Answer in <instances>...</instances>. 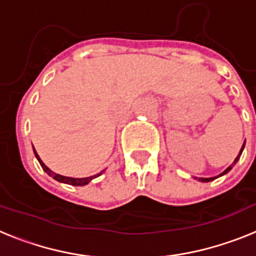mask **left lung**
<instances>
[{"instance_id": "left-lung-1", "label": "left lung", "mask_w": 256, "mask_h": 256, "mask_svg": "<svg viewBox=\"0 0 256 256\" xmlns=\"http://www.w3.org/2000/svg\"><path fill=\"white\" fill-rule=\"evenodd\" d=\"M244 148H245V142H244L242 148H241V151H240V154H238V155H237V158H236V159H234V162H232V165H230V166H228V168L226 169V170L223 172V173H222L220 176H223V174H226V173H227V172H230V169H232V166H234V165L236 164L237 162H238L240 156H241V154H242V150H244ZM216 178H218V177H212V178H200V180H201V182H210V180H216Z\"/></svg>"}]
</instances>
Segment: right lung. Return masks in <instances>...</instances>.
Returning a JSON list of instances; mask_svg holds the SVG:
<instances>
[{
	"label": "right lung",
	"instance_id": "right-lung-1",
	"mask_svg": "<svg viewBox=\"0 0 256 256\" xmlns=\"http://www.w3.org/2000/svg\"><path fill=\"white\" fill-rule=\"evenodd\" d=\"M33 151H34L36 158H37L38 162H40V166H42V169H44V170L46 172V173L48 174V176H51V177L54 178V180H58V182L66 183V184H72V186H84V184H87L88 182H91V180H94V178L98 177V176H100V174H101V173H100V174H98V176H94V177H87V178H70V177H64V176H60V174H56V173H54V172L50 170V169L47 168L46 165L44 164V162H42V160L40 159V156H38L37 151L34 150V148H33Z\"/></svg>",
	"mask_w": 256,
	"mask_h": 256
}]
</instances>
